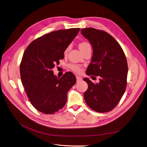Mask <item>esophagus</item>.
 <instances>
[{
  "label": "esophagus",
  "mask_w": 147,
  "mask_h": 147,
  "mask_svg": "<svg viewBox=\"0 0 147 147\" xmlns=\"http://www.w3.org/2000/svg\"><path fill=\"white\" fill-rule=\"evenodd\" d=\"M76 79H77L78 82H79V81L82 80V78L81 77H80V76H76Z\"/></svg>",
  "instance_id": "obj_1"
}]
</instances>
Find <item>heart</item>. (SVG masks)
<instances>
[{
	"label": "heart",
	"mask_w": 147,
	"mask_h": 147,
	"mask_svg": "<svg viewBox=\"0 0 147 147\" xmlns=\"http://www.w3.org/2000/svg\"><path fill=\"white\" fill-rule=\"evenodd\" d=\"M88 47H91L90 45H89V44L86 42H82L81 43L79 44V49L81 50H84V49ZM69 50V47H68L66 50V52H67ZM70 68H71V69L73 70V71L76 72V73H80L81 71V68L76 65H74V64H72V65H70Z\"/></svg>",
	"instance_id": "b5f03b06"
}]
</instances>
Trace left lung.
Returning a JSON list of instances; mask_svg holds the SVG:
<instances>
[{
	"instance_id": "left-lung-1",
	"label": "left lung",
	"mask_w": 147,
	"mask_h": 147,
	"mask_svg": "<svg viewBox=\"0 0 147 147\" xmlns=\"http://www.w3.org/2000/svg\"><path fill=\"white\" fill-rule=\"evenodd\" d=\"M81 34L93 50L86 74L98 76L100 80L94 84L87 78L84 79L88 85L85 100L95 111L109 112L118 105L126 88L128 66L125 54L115 39L103 30L84 28Z\"/></svg>"
}]
</instances>
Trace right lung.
I'll use <instances>...</instances> for the list:
<instances>
[{
	"label": "right lung",
	"mask_w": 147,
	"mask_h": 147,
	"mask_svg": "<svg viewBox=\"0 0 147 147\" xmlns=\"http://www.w3.org/2000/svg\"><path fill=\"white\" fill-rule=\"evenodd\" d=\"M80 30H58L32 42L25 50L20 63L22 84L31 104L43 113L52 114L65 106L67 92L76 82L71 72L61 78L52 69L64 58L63 53Z\"/></svg>",
	"instance_id": "obj_1"
}]
</instances>
